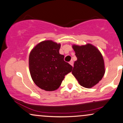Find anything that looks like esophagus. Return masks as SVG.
Here are the masks:
<instances>
[{"instance_id":"esophagus-1","label":"esophagus","mask_w":123,"mask_h":123,"mask_svg":"<svg viewBox=\"0 0 123 123\" xmlns=\"http://www.w3.org/2000/svg\"><path fill=\"white\" fill-rule=\"evenodd\" d=\"M69 63H70V65H71L72 66H73V61L72 60H71V61H70L69 62Z\"/></svg>"}]
</instances>
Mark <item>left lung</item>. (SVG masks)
I'll return each instance as SVG.
<instances>
[{
	"mask_svg": "<svg viewBox=\"0 0 123 123\" xmlns=\"http://www.w3.org/2000/svg\"><path fill=\"white\" fill-rule=\"evenodd\" d=\"M77 60L74 63L73 75L79 84L90 88L101 81L105 72V64L101 52L91 44L73 45Z\"/></svg>",
	"mask_w": 123,
	"mask_h": 123,
	"instance_id": "left-lung-1",
	"label": "left lung"
}]
</instances>
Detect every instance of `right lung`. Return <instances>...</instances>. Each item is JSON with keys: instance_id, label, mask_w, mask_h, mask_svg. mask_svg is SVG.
Returning a JSON list of instances; mask_svg holds the SVG:
<instances>
[{"instance_id": "obj_1", "label": "right lung", "mask_w": 123, "mask_h": 123, "mask_svg": "<svg viewBox=\"0 0 123 123\" xmlns=\"http://www.w3.org/2000/svg\"><path fill=\"white\" fill-rule=\"evenodd\" d=\"M60 44L45 40L37 44L29 54V67L31 77L36 86L45 91H52L60 87L65 76L72 66L59 53Z\"/></svg>"}]
</instances>
